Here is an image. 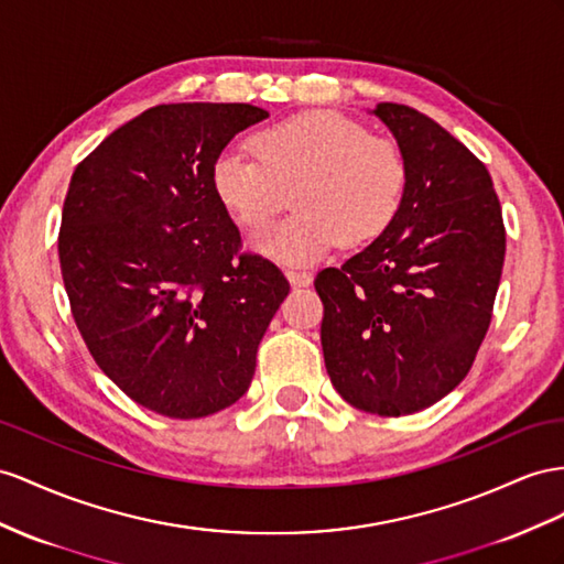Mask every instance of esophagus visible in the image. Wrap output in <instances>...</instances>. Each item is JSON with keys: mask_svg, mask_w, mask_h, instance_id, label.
<instances>
[{"mask_svg": "<svg viewBox=\"0 0 564 564\" xmlns=\"http://www.w3.org/2000/svg\"><path fill=\"white\" fill-rule=\"evenodd\" d=\"M285 276H288V281H291V285H295V288H307L312 283V273L310 271L288 269Z\"/></svg>", "mask_w": 564, "mask_h": 564, "instance_id": "esophagus-1", "label": "esophagus"}]
</instances>
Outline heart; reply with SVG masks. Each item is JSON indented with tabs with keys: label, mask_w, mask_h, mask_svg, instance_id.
Returning <instances> with one entry per match:
<instances>
[{
	"label": "heart",
	"mask_w": 564,
	"mask_h": 564,
	"mask_svg": "<svg viewBox=\"0 0 564 564\" xmlns=\"http://www.w3.org/2000/svg\"><path fill=\"white\" fill-rule=\"evenodd\" d=\"M252 154L221 152L212 187L248 230L276 216L291 193L295 214L252 238L281 264H312L343 242L359 248L393 226L408 195V159L391 138L338 111H302L259 131Z\"/></svg>",
	"instance_id": "heart-1"
}]
</instances>
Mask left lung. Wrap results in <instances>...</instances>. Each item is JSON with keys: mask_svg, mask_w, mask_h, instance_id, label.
<instances>
[{"mask_svg": "<svg viewBox=\"0 0 564 564\" xmlns=\"http://www.w3.org/2000/svg\"><path fill=\"white\" fill-rule=\"evenodd\" d=\"M373 113L410 166L393 226L316 273L322 348L336 391L381 416L420 412L467 377L494 316L505 224L479 156L405 105Z\"/></svg>", "mask_w": 564, "mask_h": 564, "instance_id": "8db88e82", "label": "left lung"}]
</instances>
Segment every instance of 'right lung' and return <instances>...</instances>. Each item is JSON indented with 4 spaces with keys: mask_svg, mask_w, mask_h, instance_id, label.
<instances>
[{
    "mask_svg": "<svg viewBox=\"0 0 564 564\" xmlns=\"http://www.w3.org/2000/svg\"><path fill=\"white\" fill-rule=\"evenodd\" d=\"M269 113L252 105H156L76 166L59 264L97 367L138 405L199 420L250 388L257 348L291 283L242 252L212 166Z\"/></svg>",
    "mask_w": 564,
    "mask_h": 564,
    "instance_id": "1",
    "label": "right lung"
}]
</instances>
